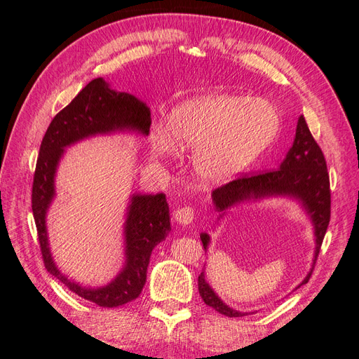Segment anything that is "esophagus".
<instances>
[{
  "label": "esophagus",
  "instance_id": "esophagus-1",
  "mask_svg": "<svg viewBox=\"0 0 359 359\" xmlns=\"http://www.w3.org/2000/svg\"><path fill=\"white\" fill-rule=\"evenodd\" d=\"M173 217L180 224H190L194 219V211L190 206H182V208H178L175 212H173Z\"/></svg>",
  "mask_w": 359,
  "mask_h": 359
}]
</instances>
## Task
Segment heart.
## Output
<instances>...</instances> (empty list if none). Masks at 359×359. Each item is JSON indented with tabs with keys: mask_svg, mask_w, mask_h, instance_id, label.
Masks as SVG:
<instances>
[{
	"mask_svg": "<svg viewBox=\"0 0 359 359\" xmlns=\"http://www.w3.org/2000/svg\"><path fill=\"white\" fill-rule=\"evenodd\" d=\"M281 130L277 107L264 99L206 94L177 104L168 127L151 128V151L172 156L191 148L194 175L206 186H219L240 175L273 145Z\"/></svg>",
	"mask_w": 359,
	"mask_h": 359,
	"instance_id": "heart-1",
	"label": "heart"
}]
</instances>
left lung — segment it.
Listing matches in <instances>:
<instances>
[{"label":"left lung","instance_id":"obj_1","mask_svg":"<svg viewBox=\"0 0 359 359\" xmlns=\"http://www.w3.org/2000/svg\"><path fill=\"white\" fill-rule=\"evenodd\" d=\"M211 196L214 210L219 212L217 220H220L227 210L243 202H256L266 198H290L298 201L313 224L314 238H316L314 240L316 247H314L313 265L316 264L331 217L330 175L322 149L311 136L302 115L298 118L293 145L287 151L286 158L281 161L278 169L233 180L215 189ZM201 240L206 252L210 245V235L201 233ZM311 271L297 286V289L307 283ZM198 285L203 302L215 311L229 318H241L248 314L231 309L219 298L205 278V269L198 278Z\"/></svg>","mask_w":359,"mask_h":359}]
</instances>
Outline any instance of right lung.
<instances>
[{
    "label": "right lung",
    "mask_w": 359,
    "mask_h": 359,
    "mask_svg": "<svg viewBox=\"0 0 359 359\" xmlns=\"http://www.w3.org/2000/svg\"><path fill=\"white\" fill-rule=\"evenodd\" d=\"M149 126L151 112L147 103L128 93L112 90L103 78H97L55 115L40 145L31 203L43 262L49 273L76 295L100 307L123 306L136 299L142 292L151 253L170 232L166 196L163 193L132 194L124 223V266L106 286L86 287L62 274L50 253L46 215L55 198V173L66 148L79 140L116 132L148 136Z\"/></svg>",
    "instance_id": "obj_1"
}]
</instances>
